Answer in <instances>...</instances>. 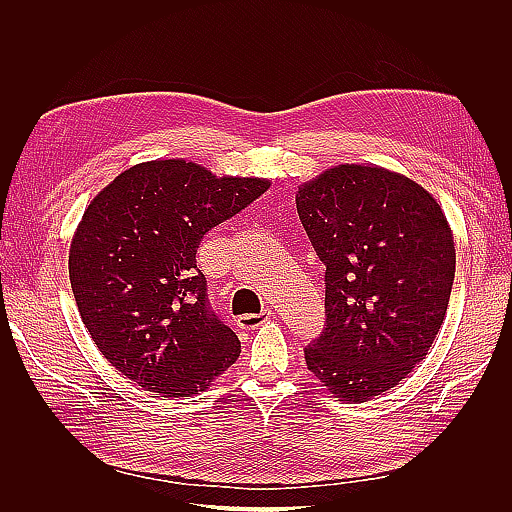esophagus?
I'll use <instances>...</instances> for the list:
<instances>
[{
    "label": "esophagus",
    "instance_id": "esophagus-1",
    "mask_svg": "<svg viewBox=\"0 0 512 512\" xmlns=\"http://www.w3.org/2000/svg\"><path fill=\"white\" fill-rule=\"evenodd\" d=\"M269 318H271V309L265 307L260 314H245V316H239L237 324H239L241 329H256V327H260V324L265 322V320H269Z\"/></svg>",
    "mask_w": 512,
    "mask_h": 512
}]
</instances>
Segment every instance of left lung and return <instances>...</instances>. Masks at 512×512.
Masks as SVG:
<instances>
[{"mask_svg": "<svg viewBox=\"0 0 512 512\" xmlns=\"http://www.w3.org/2000/svg\"><path fill=\"white\" fill-rule=\"evenodd\" d=\"M297 211L327 267V324L307 369L339 401L374 399L421 363L446 318L455 241L423 185L371 164H337L299 185Z\"/></svg>", "mask_w": 512, "mask_h": 512, "instance_id": "obj_1", "label": "left lung"}]
</instances>
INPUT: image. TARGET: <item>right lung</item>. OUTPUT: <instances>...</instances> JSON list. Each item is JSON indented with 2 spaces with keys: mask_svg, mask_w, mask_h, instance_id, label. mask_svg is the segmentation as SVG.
<instances>
[{
  "mask_svg": "<svg viewBox=\"0 0 512 512\" xmlns=\"http://www.w3.org/2000/svg\"><path fill=\"white\" fill-rule=\"evenodd\" d=\"M269 185L183 158L151 160L87 205L70 243L72 292L98 350L134 384L192 397L237 361L239 337L207 309L196 247Z\"/></svg>",
  "mask_w": 512,
  "mask_h": 512,
  "instance_id": "right-lung-1",
  "label": "right lung"
}]
</instances>
